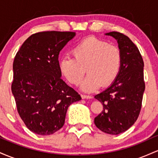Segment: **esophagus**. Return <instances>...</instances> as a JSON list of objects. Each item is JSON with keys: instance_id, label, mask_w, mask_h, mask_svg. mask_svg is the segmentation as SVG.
<instances>
[{"instance_id": "obj_1", "label": "esophagus", "mask_w": 158, "mask_h": 158, "mask_svg": "<svg viewBox=\"0 0 158 158\" xmlns=\"http://www.w3.org/2000/svg\"><path fill=\"white\" fill-rule=\"evenodd\" d=\"M81 98L83 99H90L92 98L93 97L91 95H81Z\"/></svg>"}]
</instances>
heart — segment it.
<instances>
[{
	"label": "heart",
	"instance_id": "obj_1",
	"mask_svg": "<svg viewBox=\"0 0 158 158\" xmlns=\"http://www.w3.org/2000/svg\"><path fill=\"white\" fill-rule=\"evenodd\" d=\"M73 57L60 61V69L69 82L81 84L85 73L88 75L81 84V89L93 93L102 86L110 85L117 77L122 65V53L116 46L106 41L89 36L81 41L72 50Z\"/></svg>",
	"mask_w": 158,
	"mask_h": 158
}]
</instances>
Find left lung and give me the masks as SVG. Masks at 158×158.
Wrapping results in <instances>:
<instances>
[{
	"mask_svg": "<svg viewBox=\"0 0 158 158\" xmlns=\"http://www.w3.org/2000/svg\"><path fill=\"white\" fill-rule=\"evenodd\" d=\"M105 35L117 40L122 65L112 84L95 96L103 104V110L94 122L102 131L117 135L130 128L140 113L145 90L144 63L138 48L127 36L115 31Z\"/></svg>",
	"mask_w": 158,
	"mask_h": 158,
	"instance_id": "left-lung-1",
	"label": "left lung"
}]
</instances>
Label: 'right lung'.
Listing matches in <instances>:
<instances>
[{
  "label": "right lung",
  "mask_w": 158,
  "mask_h": 158,
  "mask_svg": "<svg viewBox=\"0 0 158 158\" xmlns=\"http://www.w3.org/2000/svg\"><path fill=\"white\" fill-rule=\"evenodd\" d=\"M74 32L34 33L21 46L13 62L12 93L25 125L39 135H51L65 123L67 110L81 99L61 77L60 51Z\"/></svg>",
  "instance_id": "right-lung-1"
}]
</instances>
